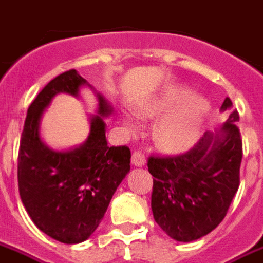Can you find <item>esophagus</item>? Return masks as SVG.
I'll use <instances>...</instances> for the list:
<instances>
[{
  "label": "esophagus",
  "mask_w": 263,
  "mask_h": 263,
  "mask_svg": "<svg viewBox=\"0 0 263 263\" xmlns=\"http://www.w3.org/2000/svg\"><path fill=\"white\" fill-rule=\"evenodd\" d=\"M131 162H132V165L143 166L144 163H146V157H144L140 151H135V153L132 154Z\"/></svg>",
  "instance_id": "obj_1"
}]
</instances>
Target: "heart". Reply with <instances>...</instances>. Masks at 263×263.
Listing matches in <instances>:
<instances>
[{"label": "heart", "instance_id": "1", "mask_svg": "<svg viewBox=\"0 0 263 263\" xmlns=\"http://www.w3.org/2000/svg\"><path fill=\"white\" fill-rule=\"evenodd\" d=\"M173 112H172L171 110ZM206 110V104L198 97L189 98V91L182 87H172L162 96L142 106L140 115L158 117L166 115L155 128V139L166 150L186 148L197 139ZM128 125L132 127L131 121Z\"/></svg>", "mask_w": 263, "mask_h": 263}]
</instances>
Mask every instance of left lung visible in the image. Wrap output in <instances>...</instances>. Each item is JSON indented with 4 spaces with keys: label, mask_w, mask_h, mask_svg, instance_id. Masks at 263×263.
<instances>
[{
    "label": "left lung",
    "mask_w": 263,
    "mask_h": 263,
    "mask_svg": "<svg viewBox=\"0 0 263 263\" xmlns=\"http://www.w3.org/2000/svg\"><path fill=\"white\" fill-rule=\"evenodd\" d=\"M231 106L227 97L221 110ZM236 121L239 113L234 109L217 134L205 132L186 153L148 158L154 219L170 238L200 239L227 215L240 183L243 148Z\"/></svg>",
    "instance_id": "8db88e82"
}]
</instances>
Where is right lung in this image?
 I'll return each mask as SVG.
<instances>
[{
	"label": "right lung",
	"instance_id": "obj_1",
	"mask_svg": "<svg viewBox=\"0 0 263 263\" xmlns=\"http://www.w3.org/2000/svg\"><path fill=\"white\" fill-rule=\"evenodd\" d=\"M85 83L76 70H69L43 87L28 108L17 158L18 192L28 215L40 231L67 245L83 242L96 231L131 162L127 146H108L102 116L112 108L101 95L82 146L59 153L40 140V119L52 97L78 96Z\"/></svg>",
	"mask_w": 263,
	"mask_h": 263
}]
</instances>
